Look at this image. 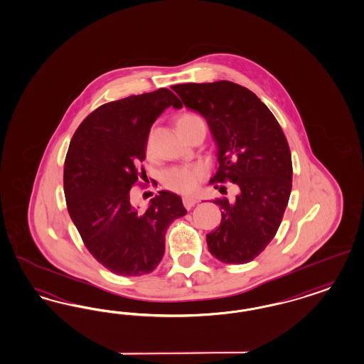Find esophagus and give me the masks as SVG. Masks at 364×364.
Here are the masks:
<instances>
[{
    "mask_svg": "<svg viewBox=\"0 0 364 364\" xmlns=\"http://www.w3.org/2000/svg\"><path fill=\"white\" fill-rule=\"evenodd\" d=\"M183 203H184L187 210H191L195 204L198 203V199L193 198V196H186V198L183 199Z\"/></svg>",
    "mask_w": 364,
    "mask_h": 364,
    "instance_id": "esophagus-1",
    "label": "esophagus"
}]
</instances>
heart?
<instances>
[{
  "label": "heart",
  "instance_id": "1",
  "mask_svg": "<svg viewBox=\"0 0 364 364\" xmlns=\"http://www.w3.org/2000/svg\"><path fill=\"white\" fill-rule=\"evenodd\" d=\"M199 122H203V119L195 114H183L177 120V127ZM204 176L205 171L200 164L172 166L164 173V184L172 191L188 195L196 189L200 180H203Z\"/></svg>",
  "mask_w": 364,
  "mask_h": 364
}]
</instances>
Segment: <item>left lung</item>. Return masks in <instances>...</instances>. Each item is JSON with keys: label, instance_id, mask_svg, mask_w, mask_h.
<instances>
[{"label": "left lung", "instance_id": "left-lung-1", "mask_svg": "<svg viewBox=\"0 0 364 364\" xmlns=\"http://www.w3.org/2000/svg\"><path fill=\"white\" fill-rule=\"evenodd\" d=\"M183 104L205 119L217 146V171L210 183H233L237 195L215 199L222 210L217 230L207 234L208 252L225 264L257 257L275 237L292 187L287 139L268 107L232 81L178 84Z\"/></svg>", "mask_w": 364, "mask_h": 364}]
</instances>
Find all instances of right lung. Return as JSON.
Listing matches in <instances>:
<instances>
[{"instance_id":"add662e5","label":"right lung","mask_w":364,"mask_h":364,"mask_svg":"<svg viewBox=\"0 0 364 364\" xmlns=\"http://www.w3.org/2000/svg\"><path fill=\"white\" fill-rule=\"evenodd\" d=\"M168 107L183 104L166 87L107 102L78 126L66 154L69 215L90 255L120 277L153 272L162 260L169 225L187 214L171 191H160L144 211L131 204L149 132Z\"/></svg>"}]
</instances>
